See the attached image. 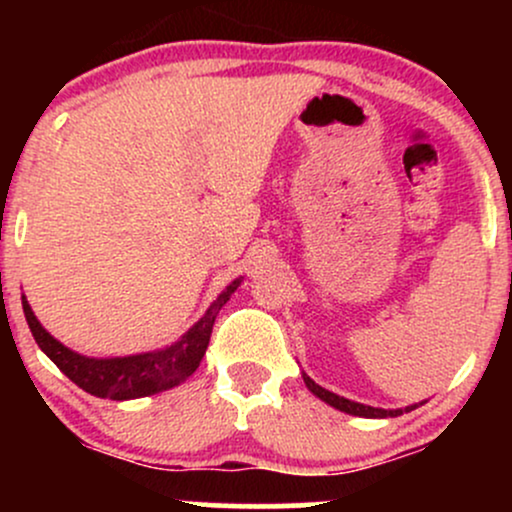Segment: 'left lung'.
<instances>
[{
  "mask_svg": "<svg viewBox=\"0 0 512 512\" xmlns=\"http://www.w3.org/2000/svg\"><path fill=\"white\" fill-rule=\"evenodd\" d=\"M301 375H303V383H305V387H308V390L313 392L315 397H320L322 402L330 404V407H334V409L344 411V414H351V416H363V419H392V416H402L404 411H411V409L419 407V404H424V402H419V404H409V407H404V409H380V407H370V404H361V402H354V399H346V397L334 395V392L325 390V387L317 385L315 380L310 378L308 373H301Z\"/></svg>",
  "mask_w": 512,
  "mask_h": 512,
  "instance_id": "1",
  "label": "left lung"
}]
</instances>
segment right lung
Masks as SVG:
<instances>
[{
    "label": "right lung",
    "mask_w": 512,
    "mask_h": 512,
    "mask_svg": "<svg viewBox=\"0 0 512 512\" xmlns=\"http://www.w3.org/2000/svg\"><path fill=\"white\" fill-rule=\"evenodd\" d=\"M240 281H243V276L233 279L231 284L216 296V301L209 305L207 313L199 317L195 325L182 334L178 342L163 346V349L144 351V354L132 356L93 358L79 354V351H72L40 325V320L35 317L26 296H21V303L23 315H26V322L28 327H31L40 351H43V354L48 356L72 383H76L81 390L93 397L125 402V399L158 395V392L185 383V380L195 373L199 363H202L204 354H207L211 327H214L216 315H219V310L228 303V298L236 293Z\"/></svg>",
    "instance_id": "obj_1"
}]
</instances>
